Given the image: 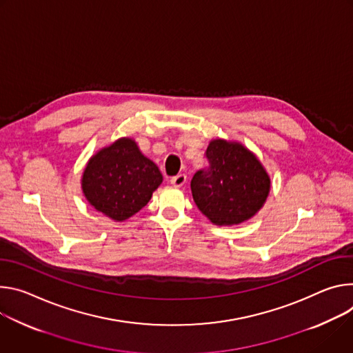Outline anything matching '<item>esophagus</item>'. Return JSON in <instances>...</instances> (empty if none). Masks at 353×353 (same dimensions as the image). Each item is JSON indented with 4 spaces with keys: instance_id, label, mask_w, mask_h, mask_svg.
<instances>
[{
    "instance_id": "obj_1",
    "label": "esophagus",
    "mask_w": 353,
    "mask_h": 353,
    "mask_svg": "<svg viewBox=\"0 0 353 353\" xmlns=\"http://www.w3.org/2000/svg\"><path fill=\"white\" fill-rule=\"evenodd\" d=\"M171 183L175 186V188H181L186 183V175L185 174H179L176 176H172L171 178Z\"/></svg>"
}]
</instances>
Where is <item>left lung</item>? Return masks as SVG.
Wrapping results in <instances>:
<instances>
[{
  "instance_id": "left-lung-1",
  "label": "left lung",
  "mask_w": 353,
  "mask_h": 353,
  "mask_svg": "<svg viewBox=\"0 0 353 353\" xmlns=\"http://www.w3.org/2000/svg\"><path fill=\"white\" fill-rule=\"evenodd\" d=\"M209 168L190 181L198 209L216 225H237L252 219L265 205L270 176L258 157L240 141L210 140Z\"/></svg>"
}]
</instances>
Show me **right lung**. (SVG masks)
<instances>
[{
	"label": "right lung",
	"mask_w": 353,
	"mask_h": 353,
	"mask_svg": "<svg viewBox=\"0 0 353 353\" xmlns=\"http://www.w3.org/2000/svg\"><path fill=\"white\" fill-rule=\"evenodd\" d=\"M161 183V171L132 137H121L99 148L81 176L87 202L113 221H125L140 212Z\"/></svg>",
	"instance_id": "right-lung-1"
}]
</instances>
